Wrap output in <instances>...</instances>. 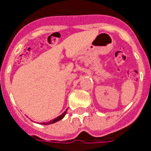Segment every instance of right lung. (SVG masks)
Listing matches in <instances>:
<instances>
[{
	"instance_id": "right-lung-1",
	"label": "right lung",
	"mask_w": 151,
	"mask_h": 151,
	"mask_svg": "<svg viewBox=\"0 0 151 151\" xmlns=\"http://www.w3.org/2000/svg\"><path fill=\"white\" fill-rule=\"evenodd\" d=\"M67 110H68V109L65 110V112L63 113L61 115L58 116L57 118H55V119H52L50 120V121H49V122H45V123H41V124H43V125H48V124H52V123H56V122H58V121H60V120H61L65 116V114H66V112H67Z\"/></svg>"
}]
</instances>
